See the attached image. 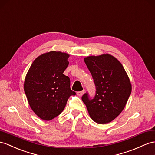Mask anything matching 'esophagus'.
Listing matches in <instances>:
<instances>
[{
	"instance_id": "1",
	"label": "esophagus",
	"mask_w": 155,
	"mask_h": 155,
	"mask_svg": "<svg viewBox=\"0 0 155 155\" xmlns=\"http://www.w3.org/2000/svg\"><path fill=\"white\" fill-rule=\"evenodd\" d=\"M84 94V90H82V91H81V92H77V95L78 96H82Z\"/></svg>"
}]
</instances>
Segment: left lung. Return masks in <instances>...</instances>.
Wrapping results in <instances>:
<instances>
[{
    "label": "left lung",
    "instance_id": "left-lung-1",
    "mask_svg": "<svg viewBox=\"0 0 155 155\" xmlns=\"http://www.w3.org/2000/svg\"><path fill=\"white\" fill-rule=\"evenodd\" d=\"M84 60L92 74L96 94L92 100L84 94L82 100L94 122L107 124L124 109L132 92L130 78L121 63L110 54L91 55Z\"/></svg>",
    "mask_w": 155,
    "mask_h": 155
}]
</instances>
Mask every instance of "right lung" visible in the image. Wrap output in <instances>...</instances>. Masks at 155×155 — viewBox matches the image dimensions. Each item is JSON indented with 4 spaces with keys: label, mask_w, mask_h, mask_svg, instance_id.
Returning a JSON list of instances; mask_svg holds the SVG:
<instances>
[{
    "label": "right lung",
    "mask_w": 155,
    "mask_h": 155,
    "mask_svg": "<svg viewBox=\"0 0 155 155\" xmlns=\"http://www.w3.org/2000/svg\"><path fill=\"white\" fill-rule=\"evenodd\" d=\"M69 55L51 51L39 55L27 72L24 91L31 109L44 120L60 114L71 96L70 78L63 74L69 65Z\"/></svg>",
    "instance_id": "obj_1"
}]
</instances>
